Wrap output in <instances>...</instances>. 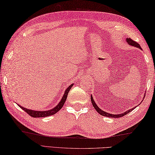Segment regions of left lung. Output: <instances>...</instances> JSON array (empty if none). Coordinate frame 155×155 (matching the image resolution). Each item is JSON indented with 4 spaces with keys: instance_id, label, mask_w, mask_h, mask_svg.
Here are the masks:
<instances>
[{
    "instance_id": "obj_1",
    "label": "left lung",
    "mask_w": 155,
    "mask_h": 155,
    "mask_svg": "<svg viewBox=\"0 0 155 155\" xmlns=\"http://www.w3.org/2000/svg\"><path fill=\"white\" fill-rule=\"evenodd\" d=\"M126 41H127V42L130 45H132V46H134V47H138V48H139V49H141L140 45H139V44H138V43L136 41H135V40H132L131 38H127V39H126ZM91 102H92V104H93V107L95 108V110H97V113H100V115H101L102 116L108 117H114V118L121 117H123V116H124L125 115H127L128 113H130V111H132L134 108H132V109H130V110H128V111H126V112H125V113H123L122 114H119V115H117H117H114V114L108 113H106V112H104V111H103L102 110H101V109L98 107L97 105L96 104L95 102V101L93 100V98L92 97V96H91Z\"/></svg>"
}]
</instances>
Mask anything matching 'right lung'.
<instances>
[{"label": "right lung", "instance_id": "right-lung-1", "mask_svg": "<svg viewBox=\"0 0 155 155\" xmlns=\"http://www.w3.org/2000/svg\"><path fill=\"white\" fill-rule=\"evenodd\" d=\"M73 87V84H71L69 87H68L67 89H66L64 94L63 95V97L62 98V100L59 102V104L55 106V108H54L51 110H45V111H35V110H29V109H27L24 107H22L20 105H18L20 108H21L22 110H24L25 112L29 114V115L32 117H47V116H50V115H53L58 113L61 108H62L63 105H64V102L66 101V100H67L68 93L69 92V91L71 90V88Z\"/></svg>", "mask_w": 155, "mask_h": 155}]
</instances>
